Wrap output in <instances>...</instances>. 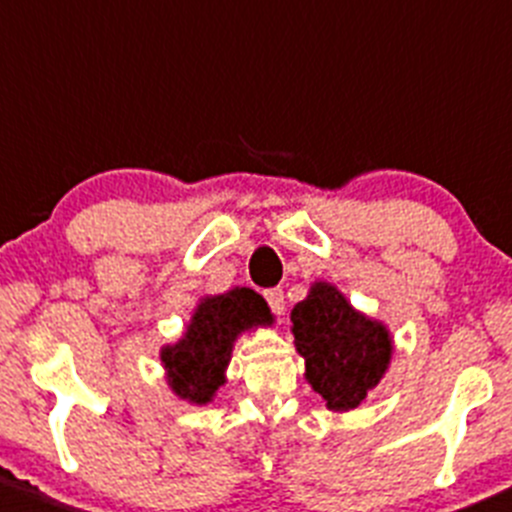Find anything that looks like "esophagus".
Returning <instances> with one entry per match:
<instances>
[{
  "label": "esophagus",
  "mask_w": 512,
  "mask_h": 512,
  "mask_svg": "<svg viewBox=\"0 0 512 512\" xmlns=\"http://www.w3.org/2000/svg\"><path fill=\"white\" fill-rule=\"evenodd\" d=\"M265 300H267V305H270V310L272 313H278V315H283V310H285V298H283V290L280 288H270V290H265Z\"/></svg>",
  "instance_id": "esophagus-1"
}]
</instances>
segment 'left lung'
<instances>
[{"label": "left lung", "mask_w": 512, "mask_h": 512, "mask_svg": "<svg viewBox=\"0 0 512 512\" xmlns=\"http://www.w3.org/2000/svg\"><path fill=\"white\" fill-rule=\"evenodd\" d=\"M290 321L295 351L305 361V381L331 412L356 409L389 371L391 331L353 308L336 285L315 280Z\"/></svg>", "instance_id": "left-lung-1"}]
</instances>
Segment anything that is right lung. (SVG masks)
I'll return each instance as SVG.
<instances>
[{
	"label": "right lung",
	"instance_id": "right-lung-1",
	"mask_svg": "<svg viewBox=\"0 0 512 512\" xmlns=\"http://www.w3.org/2000/svg\"><path fill=\"white\" fill-rule=\"evenodd\" d=\"M275 323L265 298L250 288L204 295L176 343L161 346L166 384L189 404H209L227 381L234 341L247 331Z\"/></svg>",
	"mask_w": 512,
	"mask_h": 512
}]
</instances>
